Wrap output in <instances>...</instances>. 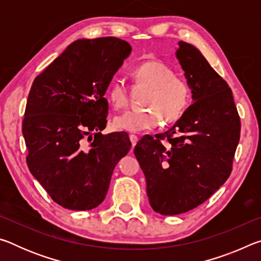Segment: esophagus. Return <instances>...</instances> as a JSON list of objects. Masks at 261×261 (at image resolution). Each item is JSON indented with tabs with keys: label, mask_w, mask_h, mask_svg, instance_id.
Wrapping results in <instances>:
<instances>
[{
	"label": "esophagus",
	"mask_w": 261,
	"mask_h": 261,
	"mask_svg": "<svg viewBox=\"0 0 261 261\" xmlns=\"http://www.w3.org/2000/svg\"><path fill=\"white\" fill-rule=\"evenodd\" d=\"M130 141H131L132 147H134L135 145L137 144V141H138V137H137L136 135H130Z\"/></svg>",
	"instance_id": "1"
}]
</instances>
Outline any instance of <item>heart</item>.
<instances>
[{
    "mask_svg": "<svg viewBox=\"0 0 261 261\" xmlns=\"http://www.w3.org/2000/svg\"><path fill=\"white\" fill-rule=\"evenodd\" d=\"M131 76L136 86L147 88L141 101L146 108L127 110L115 117L114 125L117 129L140 132L154 129L162 120L165 123L178 120L190 100V88L184 79L175 76L173 69L155 60L137 65ZM107 96L115 109L126 107L129 91L124 82H113Z\"/></svg>",
    "mask_w": 261,
    "mask_h": 261,
    "instance_id": "obj_1",
    "label": "heart"
}]
</instances>
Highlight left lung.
<instances>
[{
  "instance_id": "8db88e82",
  "label": "left lung",
  "mask_w": 261,
  "mask_h": 261,
  "mask_svg": "<svg viewBox=\"0 0 261 261\" xmlns=\"http://www.w3.org/2000/svg\"><path fill=\"white\" fill-rule=\"evenodd\" d=\"M176 57L193 103L163 134L144 136L135 155L146 178L152 208L177 215L206 201L228 179L240 141L232 92L201 53L179 41Z\"/></svg>"
}]
</instances>
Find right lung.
<instances>
[{"mask_svg": "<svg viewBox=\"0 0 261 261\" xmlns=\"http://www.w3.org/2000/svg\"><path fill=\"white\" fill-rule=\"evenodd\" d=\"M131 49L115 37L81 39L31 87L21 127L29 152L26 163L64 208L98 207L108 192L114 168L130 151L126 132L102 135L101 130L108 116L105 93ZM92 130L94 139L88 135Z\"/></svg>", "mask_w": 261, "mask_h": 261, "instance_id": "add662e5", "label": "right lung"}]
</instances>
